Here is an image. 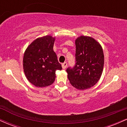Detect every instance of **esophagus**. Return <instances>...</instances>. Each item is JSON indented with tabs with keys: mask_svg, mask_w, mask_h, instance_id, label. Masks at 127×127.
<instances>
[{
	"mask_svg": "<svg viewBox=\"0 0 127 127\" xmlns=\"http://www.w3.org/2000/svg\"><path fill=\"white\" fill-rule=\"evenodd\" d=\"M67 66V62H64L62 64V67L63 69H65Z\"/></svg>",
	"mask_w": 127,
	"mask_h": 127,
	"instance_id": "obj_1",
	"label": "esophagus"
}]
</instances>
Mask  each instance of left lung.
<instances>
[{
    "label": "left lung",
    "instance_id": "1",
    "mask_svg": "<svg viewBox=\"0 0 127 127\" xmlns=\"http://www.w3.org/2000/svg\"><path fill=\"white\" fill-rule=\"evenodd\" d=\"M75 64L66 69L71 85L78 90L88 89L97 84L103 72L104 54L95 39L82 36L75 41Z\"/></svg>",
    "mask_w": 127,
    "mask_h": 127
}]
</instances>
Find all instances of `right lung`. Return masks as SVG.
<instances>
[{
  "label": "right lung",
  "instance_id": "right-lung-1",
  "mask_svg": "<svg viewBox=\"0 0 127 127\" xmlns=\"http://www.w3.org/2000/svg\"><path fill=\"white\" fill-rule=\"evenodd\" d=\"M55 39L46 36L34 40L23 58V68L29 82L37 87L49 86L54 82L55 71L62 70L53 46Z\"/></svg>",
  "mask_w": 127,
  "mask_h": 127
}]
</instances>
